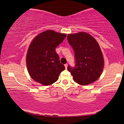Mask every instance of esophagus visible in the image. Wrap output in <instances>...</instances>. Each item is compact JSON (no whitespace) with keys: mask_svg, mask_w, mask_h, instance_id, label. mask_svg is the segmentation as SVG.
<instances>
[{"mask_svg":"<svg viewBox=\"0 0 124 124\" xmlns=\"http://www.w3.org/2000/svg\"><path fill=\"white\" fill-rule=\"evenodd\" d=\"M64 66H65V68L67 69V67H68V64H64Z\"/></svg>","mask_w":124,"mask_h":124,"instance_id":"1","label":"esophagus"}]
</instances>
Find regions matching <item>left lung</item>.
<instances>
[{
  "label": "left lung",
  "mask_w": 124,
  "mask_h": 124,
  "mask_svg": "<svg viewBox=\"0 0 124 124\" xmlns=\"http://www.w3.org/2000/svg\"><path fill=\"white\" fill-rule=\"evenodd\" d=\"M67 39L75 55V67L69 65L67 68L74 81L81 85L95 82L104 67L103 54L97 41L85 32L69 34Z\"/></svg>",
  "instance_id": "8db88e82"
}]
</instances>
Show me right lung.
<instances>
[{
  "instance_id": "right-lung-1",
  "label": "right lung",
  "mask_w": 124,
  "mask_h": 124,
  "mask_svg": "<svg viewBox=\"0 0 124 124\" xmlns=\"http://www.w3.org/2000/svg\"><path fill=\"white\" fill-rule=\"evenodd\" d=\"M66 37L65 34L49 30L40 33L32 40L26 55L28 72L36 82L45 86L55 82L65 69L55 48Z\"/></svg>"
}]
</instances>
